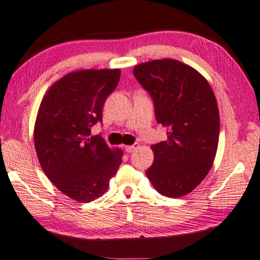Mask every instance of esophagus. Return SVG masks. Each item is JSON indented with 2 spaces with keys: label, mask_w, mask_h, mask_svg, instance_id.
<instances>
[{
  "label": "esophagus",
  "mask_w": 260,
  "mask_h": 260,
  "mask_svg": "<svg viewBox=\"0 0 260 260\" xmlns=\"http://www.w3.org/2000/svg\"><path fill=\"white\" fill-rule=\"evenodd\" d=\"M138 147H139L138 144H135V145H131V146H125V152L126 153H133L134 151L137 150Z\"/></svg>",
  "instance_id": "1"
}]
</instances>
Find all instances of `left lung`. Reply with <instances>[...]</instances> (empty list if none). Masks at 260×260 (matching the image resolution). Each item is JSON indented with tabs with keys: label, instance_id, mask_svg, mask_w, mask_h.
Returning <instances> with one entry per match:
<instances>
[{
	"label": "left lung",
	"instance_id": "8db88e82",
	"mask_svg": "<svg viewBox=\"0 0 260 260\" xmlns=\"http://www.w3.org/2000/svg\"><path fill=\"white\" fill-rule=\"evenodd\" d=\"M134 75L154 101L156 121L169 127L167 139L151 146L154 161L147 178L166 197L188 194L206 177L218 150L213 90L201 72L174 58L140 63Z\"/></svg>",
	"mask_w": 260,
	"mask_h": 260
}]
</instances>
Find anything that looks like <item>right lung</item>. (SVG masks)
<instances>
[{"mask_svg":"<svg viewBox=\"0 0 260 260\" xmlns=\"http://www.w3.org/2000/svg\"><path fill=\"white\" fill-rule=\"evenodd\" d=\"M120 76V69L69 72L47 90L39 106L33 131L38 160L50 182L76 202L101 197L122 164L123 151L91 133Z\"/></svg>","mask_w":260,"mask_h":260,"instance_id":"obj_1","label":"right lung"}]
</instances>
